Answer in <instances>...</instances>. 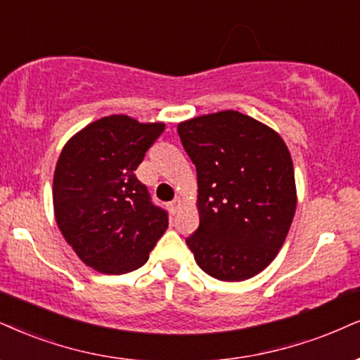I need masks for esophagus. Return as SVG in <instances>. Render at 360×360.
I'll list each match as a JSON object with an SVG mask.
<instances>
[{
	"label": "esophagus",
	"instance_id": "34e87169",
	"mask_svg": "<svg viewBox=\"0 0 360 360\" xmlns=\"http://www.w3.org/2000/svg\"><path fill=\"white\" fill-rule=\"evenodd\" d=\"M181 207H184V200H181L180 197H176L175 200L170 202V212H172V214H179Z\"/></svg>",
	"mask_w": 360,
	"mask_h": 360
}]
</instances>
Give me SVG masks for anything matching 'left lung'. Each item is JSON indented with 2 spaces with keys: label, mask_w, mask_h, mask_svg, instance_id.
Returning a JSON list of instances; mask_svg holds the SVG:
<instances>
[{
  "label": "left lung",
  "mask_w": 360,
  "mask_h": 360,
  "mask_svg": "<svg viewBox=\"0 0 360 360\" xmlns=\"http://www.w3.org/2000/svg\"><path fill=\"white\" fill-rule=\"evenodd\" d=\"M197 168L200 225L187 238L210 277L242 282L277 257L294 220V163L274 128L235 110L179 123Z\"/></svg>",
  "instance_id": "left-lung-1"
}]
</instances>
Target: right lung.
Instances as JSON below:
<instances>
[{
  "label": "right lung",
  "mask_w": 360,
  "mask_h": 360,
  "mask_svg": "<svg viewBox=\"0 0 360 360\" xmlns=\"http://www.w3.org/2000/svg\"><path fill=\"white\" fill-rule=\"evenodd\" d=\"M165 123L128 115L95 120L66 141L53 175L56 225L78 259L101 274L141 267L168 227L135 176Z\"/></svg>",
  "instance_id": "right-lung-1"
}]
</instances>
